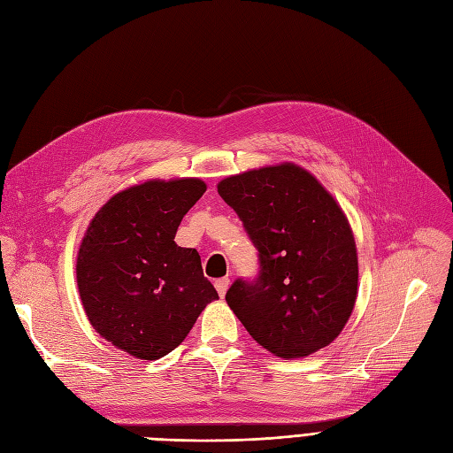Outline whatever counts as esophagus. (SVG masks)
Segmentation results:
<instances>
[{"label":"esophagus","instance_id":"esophagus-1","mask_svg":"<svg viewBox=\"0 0 453 453\" xmlns=\"http://www.w3.org/2000/svg\"><path fill=\"white\" fill-rule=\"evenodd\" d=\"M228 287H230V280H228V278H221V280H217V281H215V289H217V293L221 295V296H225V295H226Z\"/></svg>","mask_w":453,"mask_h":453}]
</instances>
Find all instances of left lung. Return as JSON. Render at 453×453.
I'll use <instances>...</instances> for the list:
<instances>
[{
	"mask_svg": "<svg viewBox=\"0 0 453 453\" xmlns=\"http://www.w3.org/2000/svg\"><path fill=\"white\" fill-rule=\"evenodd\" d=\"M219 195L258 250L257 281L236 280L226 304L270 353L300 359L331 344L357 300V248L346 213L293 162L225 177Z\"/></svg>",
	"mask_w": 453,
	"mask_h": 453,
	"instance_id": "left-lung-1",
	"label": "left lung"
}]
</instances>
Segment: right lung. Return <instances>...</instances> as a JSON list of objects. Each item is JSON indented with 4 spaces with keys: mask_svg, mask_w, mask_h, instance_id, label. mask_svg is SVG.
Here are the masks:
<instances>
[{
    "mask_svg": "<svg viewBox=\"0 0 453 453\" xmlns=\"http://www.w3.org/2000/svg\"><path fill=\"white\" fill-rule=\"evenodd\" d=\"M205 188L198 177L132 185L102 205L79 245L77 287L87 318L132 357H164L219 298L198 251L175 243L177 226Z\"/></svg>",
    "mask_w": 453,
    "mask_h": 453,
    "instance_id": "add662e5",
    "label": "right lung"
}]
</instances>
